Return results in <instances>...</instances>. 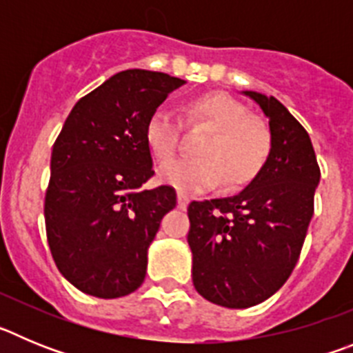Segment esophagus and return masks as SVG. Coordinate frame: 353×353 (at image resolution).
I'll use <instances>...</instances> for the list:
<instances>
[{"instance_id": "1", "label": "esophagus", "mask_w": 353, "mask_h": 353, "mask_svg": "<svg viewBox=\"0 0 353 353\" xmlns=\"http://www.w3.org/2000/svg\"><path fill=\"white\" fill-rule=\"evenodd\" d=\"M176 201H179V208L185 210L187 205H189V196L183 194V192H179V194H176Z\"/></svg>"}]
</instances>
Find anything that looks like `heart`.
I'll use <instances>...</instances> for the list:
<instances>
[{
  "label": "heart",
  "mask_w": 353,
  "mask_h": 353,
  "mask_svg": "<svg viewBox=\"0 0 353 353\" xmlns=\"http://www.w3.org/2000/svg\"><path fill=\"white\" fill-rule=\"evenodd\" d=\"M187 121H203L212 129L199 145L201 157L173 161L159 170V182L180 189L199 191L219 183L230 187L251 182L270 155V136L252 120L242 102L223 93L196 99L185 109ZM145 143L157 162L173 159L180 145V120L170 109L159 108L145 125Z\"/></svg>",
  "instance_id": "b5f03b06"
}]
</instances>
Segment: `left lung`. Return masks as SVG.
Instances as JSON below:
<instances>
[{
  "instance_id": "obj_1",
  "label": "left lung",
  "mask_w": 353,
  "mask_h": 353,
  "mask_svg": "<svg viewBox=\"0 0 353 353\" xmlns=\"http://www.w3.org/2000/svg\"><path fill=\"white\" fill-rule=\"evenodd\" d=\"M244 95L269 118L270 155L263 170L239 194L187 208L196 292L232 310L260 304L285 285L301 256L320 182L304 127L274 97Z\"/></svg>"
}]
</instances>
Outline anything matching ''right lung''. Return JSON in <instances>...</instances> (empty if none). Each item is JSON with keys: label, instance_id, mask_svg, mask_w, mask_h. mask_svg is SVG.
<instances>
[{"label": "right lung", "instance_id": "add662e5", "mask_svg": "<svg viewBox=\"0 0 353 353\" xmlns=\"http://www.w3.org/2000/svg\"><path fill=\"white\" fill-rule=\"evenodd\" d=\"M185 84L162 72L123 70L72 108L51 154L46 232L68 283L99 299L136 292L162 217L176 207L173 187L152 191L145 143L150 114Z\"/></svg>", "mask_w": 353, "mask_h": 353}]
</instances>
